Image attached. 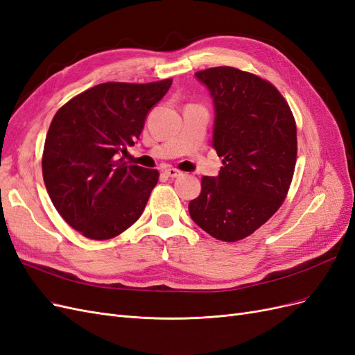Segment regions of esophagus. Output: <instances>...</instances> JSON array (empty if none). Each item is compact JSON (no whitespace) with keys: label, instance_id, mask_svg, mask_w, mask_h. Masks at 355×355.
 Wrapping results in <instances>:
<instances>
[{"label":"esophagus","instance_id":"1","mask_svg":"<svg viewBox=\"0 0 355 355\" xmlns=\"http://www.w3.org/2000/svg\"><path fill=\"white\" fill-rule=\"evenodd\" d=\"M164 175H167L168 178H178L180 175V171L175 167H168L164 170Z\"/></svg>","mask_w":355,"mask_h":355}]
</instances>
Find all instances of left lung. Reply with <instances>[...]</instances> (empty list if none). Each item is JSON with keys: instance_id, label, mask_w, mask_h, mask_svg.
<instances>
[{"instance_id": "8db88e82", "label": "left lung", "mask_w": 355, "mask_h": 355, "mask_svg": "<svg viewBox=\"0 0 355 355\" xmlns=\"http://www.w3.org/2000/svg\"><path fill=\"white\" fill-rule=\"evenodd\" d=\"M214 103L213 146L219 176H204L189 214L220 241L249 237L280 209L292 184L297 137L288 103L252 72L216 67L196 72Z\"/></svg>"}]
</instances>
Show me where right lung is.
<instances>
[{
    "instance_id": "right-lung-1",
    "label": "right lung",
    "mask_w": 355,
    "mask_h": 355,
    "mask_svg": "<svg viewBox=\"0 0 355 355\" xmlns=\"http://www.w3.org/2000/svg\"><path fill=\"white\" fill-rule=\"evenodd\" d=\"M171 78L103 83L67 102L53 116L42 151V178L65 222L92 240H110L141 218L158 170L127 166V153Z\"/></svg>"
}]
</instances>
